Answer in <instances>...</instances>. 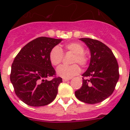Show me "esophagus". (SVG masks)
Returning <instances> with one entry per match:
<instances>
[{"mask_svg": "<svg viewBox=\"0 0 130 130\" xmlns=\"http://www.w3.org/2000/svg\"><path fill=\"white\" fill-rule=\"evenodd\" d=\"M70 80V79H66V78H63L62 81L63 82H66V81H68Z\"/></svg>", "mask_w": 130, "mask_h": 130, "instance_id": "esophagus-1", "label": "esophagus"}]
</instances>
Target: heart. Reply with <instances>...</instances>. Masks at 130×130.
<instances>
[{
    "label": "heart",
    "instance_id": "heart-1",
    "mask_svg": "<svg viewBox=\"0 0 130 130\" xmlns=\"http://www.w3.org/2000/svg\"><path fill=\"white\" fill-rule=\"evenodd\" d=\"M64 49L73 53L72 59V63H78L82 67H85L88 63V58L87 54L84 52L85 47L79 42H70L64 44ZM63 52L58 46H55L49 52V58L50 62L53 66H58L62 62L63 59ZM81 72V69L77 64L72 65H62L58 67L57 70V75L66 79H70L77 75Z\"/></svg>",
    "mask_w": 130,
    "mask_h": 130
}]
</instances>
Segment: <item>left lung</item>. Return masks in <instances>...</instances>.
<instances>
[{
    "label": "left lung",
    "mask_w": 130,
    "mask_h": 130,
    "mask_svg": "<svg viewBox=\"0 0 130 130\" xmlns=\"http://www.w3.org/2000/svg\"><path fill=\"white\" fill-rule=\"evenodd\" d=\"M91 53L89 67L82 75L83 85L75 92L76 98L87 104L105 100L114 92L119 79V64L112 51L97 40L83 38Z\"/></svg>",
    "instance_id": "1"
}]
</instances>
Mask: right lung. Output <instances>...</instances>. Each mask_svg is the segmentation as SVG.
<instances>
[{
	"mask_svg": "<svg viewBox=\"0 0 130 130\" xmlns=\"http://www.w3.org/2000/svg\"><path fill=\"white\" fill-rule=\"evenodd\" d=\"M61 39L39 37L21 49L11 64L10 81L15 94L26 105L44 106L55 100L62 79L56 77L49 58L53 47ZM54 77L51 81L45 78Z\"/></svg>",
	"mask_w": 130,
	"mask_h": 130,
	"instance_id": "obj_1",
	"label": "right lung"
}]
</instances>
